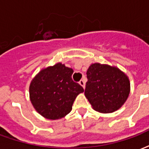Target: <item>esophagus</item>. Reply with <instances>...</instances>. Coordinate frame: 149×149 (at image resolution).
Returning a JSON list of instances; mask_svg holds the SVG:
<instances>
[{
	"instance_id": "esophagus-1",
	"label": "esophagus",
	"mask_w": 149,
	"mask_h": 149,
	"mask_svg": "<svg viewBox=\"0 0 149 149\" xmlns=\"http://www.w3.org/2000/svg\"><path fill=\"white\" fill-rule=\"evenodd\" d=\"M79 84L81 85V86H82L84 88V87H85V80H84V79H81V80H80V81L79 82Z\"/></svg>"
}]
</instances>
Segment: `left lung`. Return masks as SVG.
Wrapping results in <instances>:
<instances>
[{
  "mask_svg": "<svg viewBox=\"0 0 149 149\" xmlns=\"http://www.w3.org/2000/svg\"><path fill=\"white\" fill-rule=\"evenodd\" d=\"M87 78L84 95L97 112H115L127 99L130 81L116 67L95 63L88 68Z\"/></svg>",
  "mask_w": 149,
  "mask_h": 149,
  "instance_id": "1",
  "label": "left lung"
}]
</instances>
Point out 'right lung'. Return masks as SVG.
<instances>
[{
	"instance_id": "add662e5",
	"label": "right lung",
	"mask_w": 149,
	"mask_h": 149,
	"mask_svg": "<svg viewBox=\"0 0 149 149\" xmlns=\"http://www.w3.org/2000/svg\"><path fill=\"white\" fill-rule=\"evenodd\" d=\"M73 70L57 63L41 70L29 86V97L35 109L44 117L58 120L72 110L76 97L84 88L72 79Z\"/></svg>"
}]
</instances>
